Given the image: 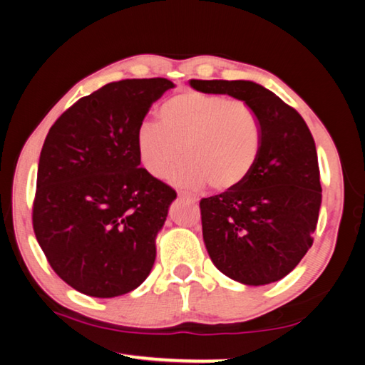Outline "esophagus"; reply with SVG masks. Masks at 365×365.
Masks as SVG:
<instances>
[{
    "label": "esophagus",
    "instance_id": "34e87169",
    "mask_svg": "<svg viewBox=\"0 0 365 365\" xmlns=\"http://www.w3.org/2000/svg\"><path fill=\"white\" fill-rule=\"evenodd\" d=\"M180 196V200H183L185 202H187V205H190V206H193L195 209L197 207V200L196 197H193V196H190V195H185V193H180L178 195Z\"/></svg>",
    "mask_w": 365,
    "mask_h": 365
}]
</instances>
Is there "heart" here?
Wrapping results in <instances>:
<instances>
[{
    "mask_svg": "<svg viewBox=\"0 0 365 365\" xmlns=\"http://www.w3.org/2000/svg\"><path fill=\"white\" fill-rule=\"evenodd\" d=\"M159 123H143L137 133L138 156L148 174L169 172L177 187L200 190L206 183L230 193L248 180L261 158L262 123L250 104L224 95L183 91L158 110Z\"/></svg>",
    "mask_w": 365,
    "mask_h": 365,
    "instance_id": "b5f03b06",
    "label": "heart"
}]
</instances>
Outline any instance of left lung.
I'll return each mask as SVG.
<instances>
[{"label": "left lung", "instance_id": "1", "mask_svg": "<svg viewBox=\"0 0 365 365\" xmlns=\"http://www.w3.org/2000/svg\"><path fill=\"white\" fill-rule=\"evenodd\" d=\"M196 91L228 95L256 110L261 158L242 187L200 202L202 240L228 279L259 287L287 277L312 246L322 187L316 143L293 108L251 80H190Z\"/></svg>", "mask_w": 365, "mask_h": 365}]
</instances>
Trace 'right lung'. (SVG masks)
Segmentation results:
<instances>
[{
  "label": "right lung",
  "mask_w": 365,
  "mask_h": 365,
  "mask_svg": "<svg viewBox=\"0 0 365 365\" xmlns=\"http://www.w3.org/2000/svg\"><path fill=\"white\" fill-rule=\"evenodd\" d=\"M168 78L110 82L71 106L43 143L34 232L77 292L114 298L146 280L175 190L140 168L137 133Z\"/></svg>",
  "instance_id": "add662e5"
}]
</instances>
